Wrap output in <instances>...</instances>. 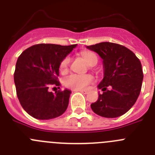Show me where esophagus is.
Here are the masks:
<instances>
[{"label": "esophagus", "mask_w": 155, "mask_h": 155, "mask_svg": "<svg viewBox=\"0 0 155 155\" xmlns=\"http://www.w3.org/2000/svg\"><path fill=\"white\" fill-rule=\"evenodd\" d=\"M76 91H80V92L83 93V94H87L88 91L87 90H75Z\"/></svg>", "instance_id": "obj_1"}]
</instances>
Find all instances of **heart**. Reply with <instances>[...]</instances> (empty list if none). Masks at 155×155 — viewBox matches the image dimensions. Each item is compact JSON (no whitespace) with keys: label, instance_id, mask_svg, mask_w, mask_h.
I'll list each match as a JSON object with an SVG mask.
<instances>
[{"label":"heart","instance_id":"obj_1","mask_svg":"<svg viewBox=\"0 0 155 155\" xmlns=\"http://www.w3.org/2000/svg\"><path fill=\"white\" fill-rule=\"evenodd\" d=\"M81 56L85 59L90 65L94 64V62H98V57L94 53L88 51H84L81 53ZM69 57H66L61 61L59 71L61 74H65L68 72V67L70 64ZM94 81V78L91 74H71L68 75L64 79V84L65 87L73 90H83L88 87L91 82Z\"/></svg>","mask_w":155,"mask_h":155}]
</instances>
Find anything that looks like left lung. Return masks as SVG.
Here are the masks:
<instances>
[{"mask_svg":"<svg viewBox=\"0 0 155 155\" xmlns=\"http://www.w3.org/2000/svg\"><path fill=\"white\" fill-rule=\"evenodd\" d=\"M87 48L102 57L104 66V78L98 85L103 93L91 104V109L105 118L125 114L135 104L141 90V63L130 50L117 43L104 42Z\"/></svg>","mask_w":155,"mask_h":155,"instance_id":"8db88e82","label":"left lung"}]
</instances>
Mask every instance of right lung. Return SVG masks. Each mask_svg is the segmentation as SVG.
Instances as JSON below:
<instances>
[{
  "mask_svg": "<svg viewBox=\"0 0 155 155\" xmlns=\"http://www.w3.org/2000/svg\"><path fill=\"white\" fill-rule=\"evenodd\" d=\"M76 46L40 43L30 46L18 57L14 73L16 94L22 108L31 116L50 120L66 111L71 91L58 90L54 94L50 87L61 86L59 66Z\"/></svg>",
  "mask_w": 155,
  "mask_h": 155,
  "instance_id": "right-lung-1",
  "label": "right lung"
}]
</instances>
